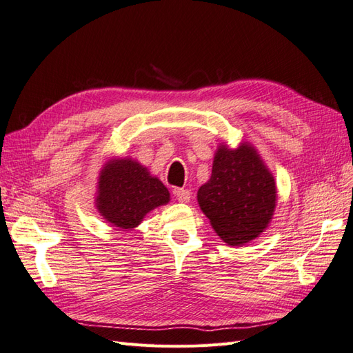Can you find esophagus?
Returning a JSON list of instances; mask_svg holds the SVG:
<instances>
[{"instance_id": "obj_1", "label": "esophagus", "mask_w": 353, "mask_h": 353, "mask_svg": "<svg viewBox=\"0 0 353 353\" xmlns=\"http://www.w3.org/2000/svg\"><path fill=\"white\" fill-rule=\"evenodd\" d=\"M174 194H175L176 200L181 201V203H188L190 199H191L190 190H184V188H175L174 190Z\"/></svg>"}]
</instances>
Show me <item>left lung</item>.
Masks as SVG:
<instances>
[{"instance_id":"8db88e82","label":"left lung","mask_w":353,"mask_h":353,"mask_svg":"<svg viewBox=\"0 0 353 353\" xmlns=\"http://www.w3.org/2000/svg\"><path fill=\"white\" fill-rule=\"evenodd\" d=\"M197 201L218 236L230 245H240L259 237L271 222L275 181L253 145L241 143L232 150L221 144Z\"/></svg>"}]
</instances>
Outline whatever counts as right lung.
<instances>
[{
    "label": "right lung",
    "mask_w": 353,
    "mask_h": 353,
    "mask_svg": "<svg viewBox=\"0 0 353 353\" xmlns=\"http://www.w3.org/2000/svg\"><path fill=\"white\" fill-rule=\"evenodd\" d=\"M97 188L95 206L100 215L122 230L140 225L148 212L169 201L162 181L130 157L109 160L101 169Z\"/></svg>",
    "instance_id": "1"
}]
</instances>
